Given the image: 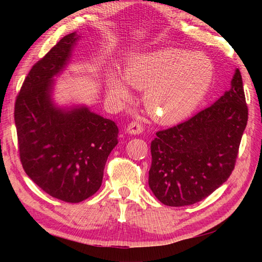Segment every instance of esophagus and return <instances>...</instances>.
Instances as JSON below:
<instances>
[{
  "mask_svg": "<svg viewBox=\"0 0 262 262\" xmlns=\"http://www.w3.org/2000/svg\"><path fill=\"white\" fill-rule=\"evenodd\" d=\"M142 132H143V126H142L141 123L137 121L130 122L127 127V133L130 135H139Z\"/></svg>",
  "mask_w": 262,
  "mask_h": 262,
  "instance_id": "34e87169",
  "label": "esophagus"
}]
</instances>
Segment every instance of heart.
<instances>
[{
  "instance_id": "heart-1",
  "label": "heart",
  "mask_w": 262,
  "mask_h": 262,
  "mask_svg": "<svg viewBox=\"0 0 262 262\" xmlns=\"http://www.w3.org/2000/svg\"><path fill=\"white\" fill-rule=\"evenodd\" d=\"M214 64L207 55L179 48L136 53L128 59L122 77L111 72L106 92L115 101L132 98L129 88L145 90L147 112L162 125H176L188 118L209 92Z\"/></svg>"
}]
</instances>
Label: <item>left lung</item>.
I'll return each instance as SVG.
<instances>
[{"mask_svg":"<svg viewBox=\"0 0 262 262\" xmlns=\"http://www.w3.org/2000/svg\"><path fill=\"white\" fill-rule=\"evenodd\" d=\"M247 106L241 72L231 88L189 120L156 133L151 142L149 187L170 207L206 199L231 174L247 125Z\"/></svg>","mask_w":262,"mask_h":262,"instance_id":"left-lung-1","label":"left lung"}]
</instances>
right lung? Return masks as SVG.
<instances>
[{
  "instance_id": "right-lung-1",
  "label": "right lung",
  "mask_w": 262,
  "mask_h": 262,
  "mask_svg": "<svg viewBox=\"0 0 262 262\" xmlns=\"http://www.w3.org/2000/svg\"><path fill=\"white\" fill-rule=\"evenodd\" d=\"M81 35H66L26 76L15 104L19 156L26 174L43 192L77 203L100 188L119 129L86 105L59 106L55 77L72 59Z\"/></svg>"
}]
</instances>
